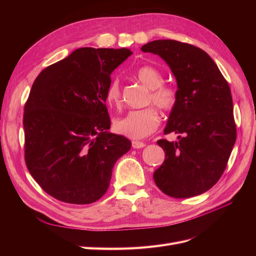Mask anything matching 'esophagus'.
<instances>
[{"instance_id": "esophagus-1", "label": "esophagus", "mask_w": 256, "mask_h": 256, "mask_svg": "<svg viewBox=\"0 0 256 256\" xmlns=\"http://www.w3.org/2000/svg\"><path fill=\"white\" fill-rule=\"evenodd\" d=\"M145 145L146 144L144 142H141V141H132V147H134V148H136V150L143 148Z\"/></svg>"}]
</instances>
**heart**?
<instances>
[{
    "mask_svg": "<svg viewBox=\"0 0 256 256\" xmlns=\"http://www.w3.org/2000/svg\"><path fill=\"white\" fill-rule=\"evenodd\" d=\"M138 80L150 90L147 104H154L161 111L171 112L178 100L177 90L171 85L164 84V78L157 68L152 66H142L136 72ZM106 104L118 109L122 104V90L120 81L114 79L106 92ZM159 113L152 106L144 109L130 111L124 118L115 120L114 130L116 132L130 138H145L158 128Z\"/></svg>",
    "mask_w": 256,
    "mask_h": 256,
    "instance_id": "heart-1",
    "label": "heart"
}]
</instances>
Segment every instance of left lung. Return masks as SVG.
Instances as JSON below:
<instances>
[{
    "label": "left lung",
    "mask_w": 256,
    "mask_h": 256,
    "mask_svg": "<svg viewBox=\"0 0 256 256\" xmlns=\"http://www.w3.org/2000/svg\"><path fill=\"white\" fill-rule=\"evenodd\" d=\"M141 50L164 60L177 82L178 100L164 134L180 136L177 142L157 141L166 159L154 180L175 198L202 194L220 180L236 141L228 83L214 60L196 46L159 40Z\"/></svg>",
    "instance_id": "1"
}]
</instances>
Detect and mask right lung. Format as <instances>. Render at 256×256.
Returning <instances> with one entry per match:
<instances>
[{
  "label": "right lung",
  "mask_w": 256,
  "mask_h": 256,
  "mask_svg": "<svg viewBox=\"0 0 256 256\" xmlns=\"http://www.w3.org/2000/svg\"><path fill=\"white\" fill-rule=\"evenodd\" d=\"M129 49L80 48L38 74L24 106V157L36 182L62 202L90 204L131 148L110 134L106 92Z\"/></svg>",
  "instance_id": "1"
}]
</instances>
